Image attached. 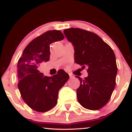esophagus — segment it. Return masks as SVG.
Here are the masks:
<instances>
[{
    "label": "esophagus",
    "instance_id": "obj_1",
    "mask_svg": "<svg viewBox=\"0 0 132 132\" xmlns=\"http://www.w3.org/2000/svg\"><path fill=\"white\" fill-rule=\"evenodd\" d=\"M69 77H70V78H73V75H71V74L69 73Z\"/></svg>",
    "mask_w": 132,
    "mask_h": 132
}]
</instances>
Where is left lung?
<instances>
[{
  "label": "left lung",
  "instance_id": "left-lung-1",
  "mask_svg": "<svg viewBox=\"0 0 132 132\" xmlns=\"http://www.w3.org/2000/svg\"><path fill=\"white\" fill-rule=\"evenodd\" d=\"M75 50V62L87 67L88 76L80 80L77 90L78 102L82 107L97 110L111 98L116 86L117 67L113 50L95 33L80 28L64 30Z\"/></svg>",
  "mask_w": 132,
  "mask_h": 132
}]
</instances>
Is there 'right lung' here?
<instances>
[{
	"label": "right lung",
	"mask_w": 132,
	"mask_h": 132,
	"mask_svg": "<svg viewBox=\"0 0 132 132\" xmlns=\"http://www.w3.org/2000/svg\"><path fill=\"white\" fill-rule=\"evenodd\" d=\"M64 38L59 30L47 31L27 45L18 62V87L21 95L36 111L46 112L56 105L58 92L69 78L62 69L50 77L40 72L43 63L50 59V44Z\"/></svg>",
	"instance_id": "add662e5"
}]
</instances>
